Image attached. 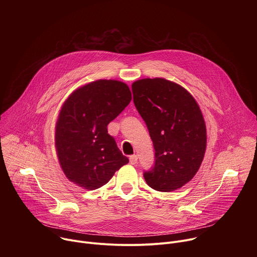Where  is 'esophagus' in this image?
I'll return each instance as SVG.
<instances>
[{
  "mask_svg": "<svg viewBox=\"0 0 257 257\" xmlns=\"http://www.w3.org/2000/svg\"><path fill=\"white\" fill-rule=\"evenodd\" d=\"M137 160H138V158H137V156H136V155H133V156H131V157L129 158L130 164H132V165L137 164Z\"/></svg>",
  "mask_w": 257,
  "mask_h": 257,
  "instance_id": "1",
  "label": "esophagus"
}]
</instances>
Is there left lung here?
I'll use <instances>...</instances> for the list:
<instances>
[{
  "label": "left lung",
  "mask_w": 257,
  "mask_h": 257,
  "mask_svg": "<svg viewBox=\"0 0 257 257\" xmlns=\"http://www.w3.org/2000/svg\"><path fill=\"white\" fill-rule=\"evenodd\" d=\"M134 104L150 131L156 151L153 170L143 174L148 185L171 192L195 176L206 149V127L195 98L165 78L132 83Z\"/></svg>",
  "instance_id": "8db88e82"
}]
</instances>
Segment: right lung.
<instances>
[{"label": "right lung", "mask_w": 257, "mask_h": 257, "mask_svg": "<svg viewBox=\"0 0 257 257\" xmlns=\"http://www.w3.org/2000/svg\"><path fill=\"white\" fill-rule=\"evenodd\" d=\"M131 99L126 83L99 79L75 89L65 100L56 123L55 146L69 181L95 190L129 162L106 126Z\"/></svg>", "instance_id": "1"}]
</instances>
